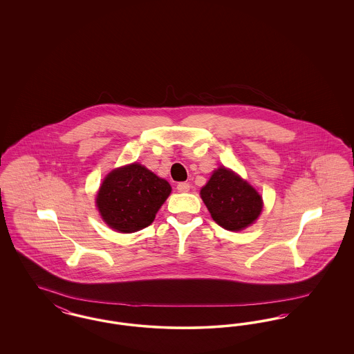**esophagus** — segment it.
I'll list each match as a JSON object with an SVG mask.
<instances>
[{"label": "esophagus", "instance_id": "34e87169", "mask_svg": "<svg viewBox=\"0 0 354 354\" xmlns=\"http://www.w3.org/2000/svg\"><path fill=\"white\" fill-rule=\"evenodd\" d=\"M176 189H178L179 192L185 194V192H188V191H189V185H188V183H185V182L178 183V185H176Z\"/></svg>", "mask_w": 354, "mask_h": 354}]
</instances>
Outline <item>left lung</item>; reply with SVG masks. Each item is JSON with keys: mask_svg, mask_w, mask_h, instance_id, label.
<instances>
[{"mask_svg": "<svg viewBox=\"0 0 354 354\" xmlns=\"http://www.w3.org/2000/svg\"><path fill=\"white\" fill-rule=\"evenodd\" d=\"M212 219L228 231H240L259 218L263 201L256 189L230 169H216L201 191Z\"/></svg>", "mask_w": 354, "mask_h": 354, "instance_id": "8db88e82", "label": "left lung"}]
</instances>
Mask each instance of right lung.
Masks as SVG:
<instances>
[{"label": "right lung", "instance_id": "1", "mask_svg": "<svg viewBox=\"0 0 354 354\" xmlns=\"http://www.w3.org/2000/svg\"><path fill=\"white\" fill-rule=\"evenodd\" d=\"M171 192L167 180L140 165L114 169L103 180L97 205L114 230L131 234L150 225Z\"/></svg>", "mask_w": 354, "mask_h": 354}]
</instances>
